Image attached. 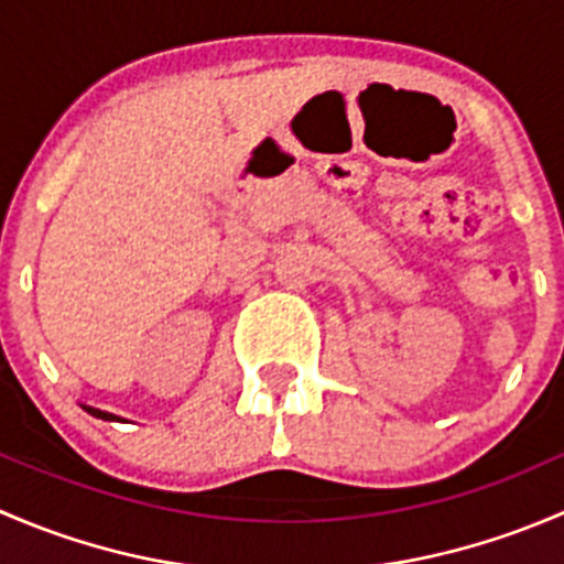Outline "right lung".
Listing matches in <instances>:
<instances>
[{"instance_id":"1","label":"right lung","mask_w":564,"mask_h":564,"mask_svg":"<svg viewBox=\"0 0 564 564\" xmlns=\"http://www.w3.org/2000/svg\"><path fill=\"white\" fill-rule=\"evenodd\" d=\"M84 409H87V412L93 414V417H100V420H119V417H113V414L100 412V409H93V406H84Z\"/></svg>"}]
</instances>
